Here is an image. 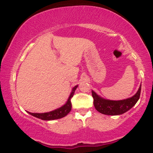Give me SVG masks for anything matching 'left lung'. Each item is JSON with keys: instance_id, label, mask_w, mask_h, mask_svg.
Masks as SVG:
<instances>
[{"instance_id": "left-lung-1", "label": "left lung", "mask_w": 153, "mask_h": 153, "mask_svg": "<svg viewBox=\"0 0 153 153\" xmlns=\"http://www.w3.org/2000/svg\"><path fill=\"white\" fill-rule=\"evenodd\" d=\"M141 92V84L138 91L134 96L128 99L114 101L106 99L92 91V96L94 98V104L96 109L100 113L105 115H120L131 109L136 104L140 99Z\"/></svg>"}]
</instances>
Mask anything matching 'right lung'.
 I'll return each mask as SVG.
<instances>
[{
    "label": "right lung",
    "mask_w": 153,
    "mask_h": 153,
    "mask_svg": "<svg viewBox=\"0 0 153 153\" xmlns=\"http://www.w3.org/2000/svg\"><path fill=\"white\" fill-rule=\"evenodd\" d=\"M78 86V85H77L73 88L71 94H70L69 97H68V101H66V103L63 106L59 107V108H56V109L53 111H51L45 112V113H31V112L29 111H27V113H29V114L33 116V117H35L36 118L45 121L54 120V119H58L62 118V117H65L71 111L72 103L71 100V98L73 96V95H74L75 91Z\"/></svg>",
    "instance_id": "1"
}]
</instances>
